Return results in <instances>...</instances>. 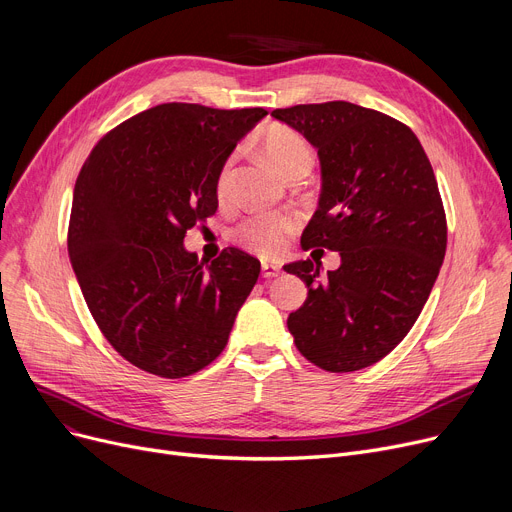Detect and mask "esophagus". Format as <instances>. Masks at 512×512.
Wrapping results in <instances>:
<instances>
[{
  "instance_id": "obj_1",
  "label": "esophagus",
  "mask_w": 512,
  "mask_h": 512,
  "mask_svg": "<svg viewBox=\"0 0 512 512\" xmlns=\"http://www.w3.org/2000/svg\"><path fill=\"white\" fill-rule=\"evenodd\" d=\"M282 274V265L280 263H274V261H263L261 263V276L263 278H278Z\"/></svg>"
}]
</instances>
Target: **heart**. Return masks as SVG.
<instances>
[{
	"instance_id": "obj_1",
	"label": "heart",
	"mask_w": 512,
	"mask_h": 512,
	"mask_svg": "<svg viewBox=\"0 0 512 512\" xmlns=\"http://www.w3.org/2000/svg\"><path fill=\"white\" fill-rule=\"evenodd\" d=\"M263 147L274 161V166L290 180L299 174H307L313 166V149L299 132L290 128H274L265 134ZM234 164L236 155H230L222 166L215 193L220 199H228L234 188ZM299 230V218L292 211L255 213L242 220L238 226V240L249 251L261 257H278L290 242L292 234Z\"/></svg>"
}]
</instances>
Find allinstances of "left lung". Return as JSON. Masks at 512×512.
I'll return each mask as SVG.
<instances>
[{"instance_id": "left-lung-1", "label": "left lung", "mask_w": 512, "mask_h": 512, "mask_svg": "<svg viewBox=\"0 0 512 512\" xmlns=\"http://www.w3.org/2000/svg\"><path fill=\"white\" fill-rule=\"evenodd\" d=\"M272 116L321 161L319 207L301 245L342 259L328 276L311 259L284 265L309 288L288 330L321 369L369 367L409 334L440 274L448 228L432 164L407 124L369 107L326 101Z\"/></svg>"}]
</instances>
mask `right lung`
Returning a JSON list of instances; mask_svg holds the SVG:
<instances>
[{
    "label": "right lung",
    "instance_id": "1",
    "mask_svg": "<svg viewBox=\"0 0 512 512\" xmlns=\"http://www.w3.org/2000/svg\"><path fill=\"white\" fill-rule=\"evenodd\" d=\"M263 116L161 103L107 132L80 170L70 261L101 334L134 367L178 380L224 351L261 263L234 247L201 263L182 240L218 211L215 180Z\"/></svg>",
    "mask_w": 512,
    "mask_h": 512
}]
</instances>
